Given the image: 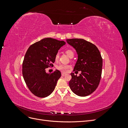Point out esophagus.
<instances>
[{
  "mask_svg": "<svg viewBox=\"0 0 128 128\" xmlns=\"http://www.w3.org/2000/svg\"><path fill=\"white\" fill-rule=\"evenodd\" d=\"M61 75H62V76H64V75H66V74L64 73V72H61Z\"/></svg>",
  "mask_w": 128,
  "mask_h": 128,
  "instance_id": "esophagus-1",
  "label": "esophagus"
}]
</instances>
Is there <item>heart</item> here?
<instances>
[{"mask_svg":"<svg viewBox=\"0 0 128 128\" xmlns=\"http://www.w3.org/2000/svg\"><path fill=\"white\" fill-rule=\"evenodd\" d=\"M66 53L67 54V55L69 56L70 57L71 56L74 54V53L72 51V50H67L66 51ZM59 53H56V56H55V60L56 61L59 59ZM70 68V66L69 65H67V64H60L59 65H58L57 66V68L59 69V70H61V72H67L68 69Z\"/></svg>","mask_w":128,"mask_h":128,"instance_id":"obj_1","label":"heart"}]
</instances>
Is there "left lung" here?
<instances>
[{
	"label": "left lung",
	"mask_w": 128,
	"mask_h": 128,
	"mask_svg": "<svg viewBox=\"0 0 128 128\" xmlns=\"http://www.w3.org/2000/svg\"><path fill=\"white\" fill-rule=\"evenodd\" d=\"M66 41L75 49L78 56L74 71L81 72L79 76L71 73L69 87L78 96L90 95L97 88L101 79L102 59L100 53L95 45L83 39L72 38Z\"/></svg>",
	"instance_id": "obj_1"
}]
</instances>
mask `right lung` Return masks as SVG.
Segmentation results:
<instances>
[{
  "label": "right lung",
  "mask_w": 128,
  "mask_h": 128,
  "mask_svg": "<svg viewBox=\"0 0 128 128\" xmlns=\"http://www.w3.org/2000/svg\"><path fill=\"white\" fill-rule=\"evenodd\" d=\"M63 40L45 38L31 45L26 53L22 64V74L27 86L34 96L44 98L54 90L61 72L56 69L52 74L45 69L53 66L55 56Z\"/></svg>",
  "instance_id": "add662e5"
}]
</instances>
